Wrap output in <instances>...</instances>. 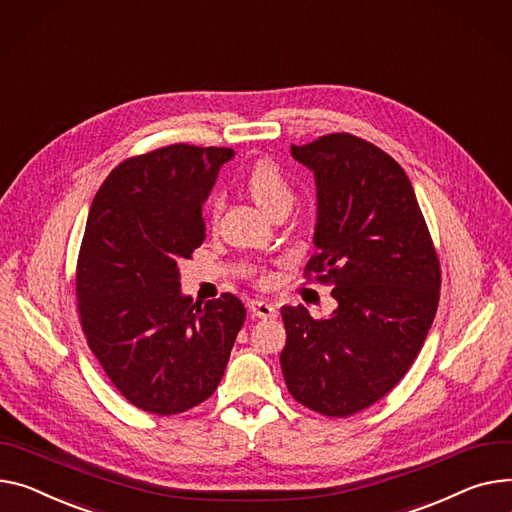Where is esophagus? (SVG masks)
<instances>
[{
	"label": "esophagus",
	"mask_w": 512,
	"mask_h": 512,
	"mask_svg": "<svg viewBox=\"0 0 512 512\" xmlns=\"http://www.w3.org/2000/svg\"><path fill=\"white\" fill-rule=\"evenodd\" d=\"M249 309L259 319H274V317H278L276 306L271 304V302H267V300H251L249 302Z\"/></svg>",
	"instance_id": "1"
}]
</instances>
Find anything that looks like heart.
I'll return each instance as SVG.
<instances>
[{
	"instance_id": "b5f03b06",
	"label": "heart",
	"mask_w": 512,
	"mask_h": 512,
	"mask_svg": "<svg viewBox=\"0 0 512 512\" xmlns=\"http://www.w3.org/2000/svg\"><path fill=\"white\" fill-rule=\"evenodd\" d=\"M245 187L257 206L261 210H265L267 214H271L282 206L290 208L294 201V189H292L290 179L286 177L280 164L271 158H259L249 166L247 175H245ZM222 206H224L222 193H214L208 203V216L212 222L218 220ZM249 276L259 286H269L271 282H274V271L267 267H251Z\"/></svg>"
}]
</instances>
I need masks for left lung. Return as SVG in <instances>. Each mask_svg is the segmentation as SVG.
Returning <instances> with one entry per match:
<instances>
[{
    "label": "left lung",
    "mask_w": 512,
    "mask_h": 512,
    "mask_svg": "<svg viewBox=\"0 0 512 512\" xmlns=\"http://www.w3.org/2000/svg\"><path fill=\"white\" fill-rule=\"evenodd\" d=\"M317 181V253L304 278L331 286L337 309L313 319L282 306L280 362L290 395L346 418L383 399L410 370L434 321L440 261L405 170L352 133L292 146Z\"/></svg>",
    "instance_id": "8db88e82"
}]
</instances>
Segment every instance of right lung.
<instances>
[{
  "mask_svg": "<svg viewBox=\"0 0 512 512\" xmlns=\"http://www.w3.org/2000/svg\"><path fill=\"white\" fill-rule=\"evenodd\" d=\"M230 148L170 144L131 156L100 185L76 267L88 348L135 407L173 416L222 381L245 304L181 294V259L206 238L201 206Z\"/></svg>",
  "mask_w": 512,
  "mask_h": 512,
  "instance_id": "obj_1",
  "label": "right lung"
}]
</instances>
